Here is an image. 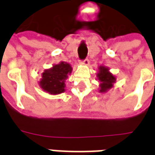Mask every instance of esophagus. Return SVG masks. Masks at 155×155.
<instances>
[{"instance_id":"obj_1","label":"esophagus","mask_w":155,"mask_h":155,"mask_svg":"<svg viewBox=\"0 0 155 155\" xmlns=\"http://www.w3.org/2000/svg\"><path fill=\"white\" fill-rule=\"evenodd\" d=\"M81 63L83 64H85V65H88V64H89V63H90V61H89V60H88V59H85V60H84V61H81Z\"/></svg>"}]
</instances>
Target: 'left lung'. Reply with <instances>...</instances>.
I'll use <instances>...</instances> for the list:
<instances>
[{
  "label": "left lung",
  "mask_w": 155,
  "mask_h": 155,
  "mask_svg": "<svg viewBox=\"0 0 155 155\" xmlns=\"http://www.w3.org/2000/svg\"><path fill=\"white\" fill-rule=\"evenodd\" d=\"M97 78L101 82L100 84L101 93H104L111 89L113 87V84L116 81V78L109 71V68L104 66H100L97 73Z\"/></svg>",
  "instance_id": "8db88e82"
}]
</instances>
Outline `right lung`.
I'll list each match as a JSON object with an SVG mask.
<instances>
[{
    "label": "right lung",
    "instance_id": "obj_1",
    "mask_svg": "<svg viewBox=\"0 0 155 155\" xmlns=\"http://www.w3.org/2000/svg\"><path fill=\"white\" fill-rule=\"evenodd\" d=\"M72 67L70 64L61 61L60 64H54L42 73V78L39 82L41 88L51 94H59L65 91L64 81L71 74Z\"/></svg>",
    "mask_w": 155,
    "mask_h": 155
}]
</instances>
